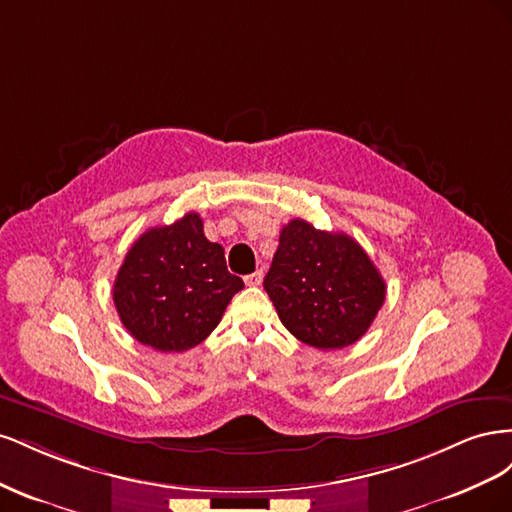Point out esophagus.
Masks as SVG:
<instances>
[{
    "label": "esophagus",
    "instance_id": "1",
    "mask_svg": "<svg viewBox=\"0 0 512 512\" xmlns=\"http://www.w3.org/2000/svg\"><path fill=\"white\" fill-rule=\"evenodd\" d=\"M245 284L247 286H260L262 284V271H254L250 275H245Z\"/></svg>",
    "mask_w": 512,
    "mask_h": 512
}]
</instances>
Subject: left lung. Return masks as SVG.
Listing matches in <instances>:
<instances>
[{"label": "left lung", "mask_w": 512, "mask_h": 512, "mask_svg": "<svg viewBox=\"0 0 512 512\" xmlns=\"http://www.w3.org/2000/svg\"><path fill=\"white\" fill-rule=\"evenodd\" d=\"M265 290L284 327L318 350L359 342L386 297L382 275L359 243L299 218L280 232Z\"/></svg>", "instance_id": "obj_1"}]
</instances>
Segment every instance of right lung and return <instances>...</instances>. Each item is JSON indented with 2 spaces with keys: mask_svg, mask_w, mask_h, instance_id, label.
Listing matches in <instances>:
<instances>
[{
  "mask_svg": "<svg viewBox=\"0 0 512 512\" xmlns=\"http://www.w3.org/2000/svg\"><path fill=\"white\" fill-rule=\"evenodd\" d=\"M243 280L224 247L211 243L198 213L143 232L117 271L113 301L130 335L158 352L198 346L218 327Z\"/></svg>",
  "mask_w": 512,
  "mask_h": 512,
  "instance_id": "right-lung-1",
  "label": "right lung"
}]
</instances>
